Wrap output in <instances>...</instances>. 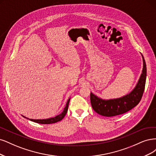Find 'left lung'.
<instances>
[{"label": "left lung", "instance_id": "1", "mask_svg": "<svg viewBox=\"0 0 156 156\" xmlns=\"http://www.w3.org/2000/svg\"><path fill=\"white\" fill-rule=\"evenodd\" d=\"M141 56L143 62L142 73L135 87L129 93L120 98L105 100L91 92L90 100L95 112L104 117H113L129 111L139 103L144 93L147 79V65L142 54Z\"/></svg>", "mask_w": 156, "mask_h": 156}]
</instances>
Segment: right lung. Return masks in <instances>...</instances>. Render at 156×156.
<instances>
[{"label": "right lung", "instance_id": "obj_1", "mask_svg": "<svg viewBox=\"0 0 156 156\" xmlns=\"http://www.w3.org/2000/svg\"><path fill=\"white\" fill-rule=\"evenodd\" d=\"M70 99H71V98H69L68 99L67 102L66 103V105H65V107L64 108L63 111L59 115H57V116L54 117L46 119H28V118H27L26 117H24V116H23V117H24V118H26L27 119H29L30 120H31V121L37 122V123H39V124H48L56 123L57 122L60 121V120H62L64 118V117L65 116V115H66V113L67 112V110H68V107H69V102H70Z\"/></svg>", "mask_w": 156, "mask_h": 156}]
</instances>
